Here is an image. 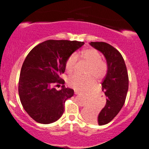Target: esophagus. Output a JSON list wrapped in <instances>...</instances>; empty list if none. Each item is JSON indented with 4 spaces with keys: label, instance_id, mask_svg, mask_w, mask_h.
I'll return each instance as SVG.
<instances>
[{
    "label": "esophagus",
    "instance_id": "34e87169",
    "mask_svg": "<svg viewBox=\"0 0 149 149\" xmlns=\"http://www.w3.org/2000/svg\"><path fill=\"white\" fill-rule=\"evenodd\" d=\"M74 93L76 94V95H79V94H80V93L78 92V91H74Z\"/></svg>",
    "mask_w": 149,
    "mask_h": 149
}]
</instances>
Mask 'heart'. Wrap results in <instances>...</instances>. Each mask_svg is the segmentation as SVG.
I'll return each mask as SVG.
<instances>
[{"mask_svg": "<svg viewBox=\"0 0 149 149\" xmlns=\"http://www.w3.org/2000/svg\"><path fill=\"white\" fill-rule=\"evenodd\" d=\"M79 57L89 64L87 74L89 75L82 76L77 74L71 75L67 79L70 87L77 91H85L92 87L95 83V79L101 80L105 77L108 72V65L101 58V54L95 48H87L78 54ZM78 57L76 54H72L67 58L65 62V70L68 73L72 72L77 64ZM92 74L93 76L91 75Z\"/></svg>", "mask_w": 149, "mask_h": 149, "instance_id": "heart-1", "label": "heart"}]
</instances>
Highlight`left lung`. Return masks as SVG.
<instances>
[{"label": "left lung", "mask_w": 149, "mask_h": 149, "mask_svg": "<svg viewBox=\"0 0 149 149\" xmlns=\"http://www.w3.org/2000/svg\"><path fill=\"white\" fill-rule=\"evenodd\" d=\"M91 45L101 51L105 56L108 72L101 82V88L107 103L98 114L89 108L86 117L99 125L108 124L123 108L128 91L129 79L123 56L115 48L104 42H91Z\"/></svg>", "instance_id": "left-lung-1"}]
</instances>
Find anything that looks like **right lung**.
Wrapping results in <instances>:
<instances>
[{"instance_id":"1","label":"right lung","mask_w":149,"mask_h":149,"mask_svg":"<svg viewBox=\"0 0 149 149\" xmlns=\"http://www.w3.org/2000/svg\"><path fill=\"white\" fill-rule=\"evenodd\" d=\"M84 42L48 40L34 47L26 56L20 72L19 95L24 109L37 123L50 124L64 111L67 98L74 90L65 88L60 75L65 71L67 58L84 45ZM54 84H62L57 91Z\"/></svg>"}]
</instances>
